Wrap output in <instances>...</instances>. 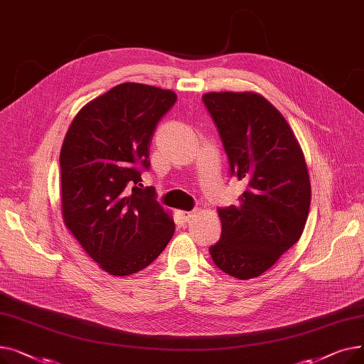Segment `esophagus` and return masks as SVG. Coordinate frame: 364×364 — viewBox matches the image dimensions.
Segmentation results:
<instances>
[{
    "mask_svg": "<svg viewBox=\"0 0 364 364\" xmlns=\"http://www.w3.org/2000/svg\"><path fill=\"white\" fill-rule=\"evenodd\" d=\"M193 214H195V213H190V211H178V215H180V218H181L184 223L192 220V218H193Z\"/></svg>",
    "mask_w": 364,
    "mask_h": 364,
    "instance_id": "1",
    "label": "esophagus"
}]
</instances>
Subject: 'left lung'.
<instances>
[{
	"label": "left lung",
	"instance_id": "obj_1",
	"mask_svg": "<svg viewBox=\"0 0 364 364\" xmlns=\"http://www.w3.org/2000/svg\"><path fill=\"white\" fill-rule=\"evenodd\" d=\"M230 165L246 183L239 203L220 208L221 237L213 261L239 280L265 273L294 246L305 227L311 184L304 153L283 114L254 91L206 92Z\"/></svg>",
	"mask_w": 364,
	"mask_h": 364
}]
</instances>
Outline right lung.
<instances>
[{"label": "right lung", "instance_id": "obj_1", "mask_svg": "<svg viewBox=\"0 0 364 364\" xmlns=\"http://www.w3.org/2000/svg\"><path fill=\"white\" fill-rule=\"evenodd\" d=\"M177 94L124 82L87 103L60 150L63 221L84 251L112 276L155 261L174 235L171 214L141 188L156 125Z\"/></svg>", "mask_w": 364, "mask_h": 364}]
</instances>
